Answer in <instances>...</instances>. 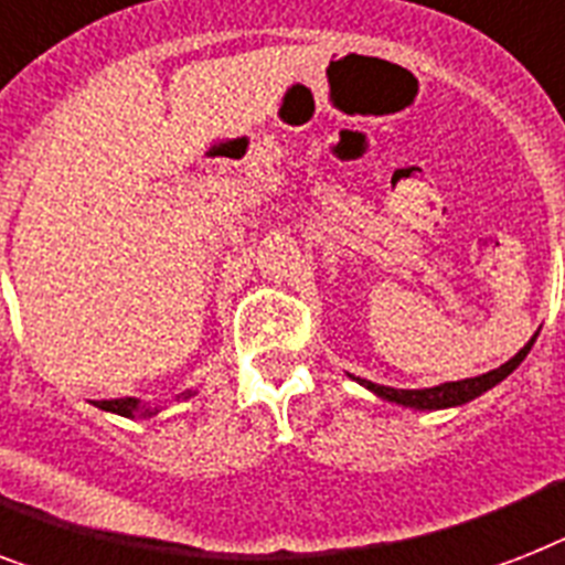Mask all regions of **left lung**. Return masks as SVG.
<instances>
[{
	"mask_svg": "<svg viewBox=\"0 0 565 565\" xmlns=\"http://www.w3.org/2000/svg\"><path fill=\"white\" fill-rule=\"evenodd\" d=\"M534 339L525 348H522L520 354L511 356L505 365H499V369L488 371V374H479V377H467V380H456V383H441V386H433V388H392V386H377V383H371V380H360L362 386L374 392L377 397L383 401H392V403H401V406H412V409H449V406H461V403H470L473 397L484 394L488 388H493L497 383L511 374L525 354L531 351L534 345Z\"/></svg>",
	"mask_w": 565,
	"mask_h": 565,
	"instance_id": "left-lung-1",
	"label": "left lung"
}]
</instances>
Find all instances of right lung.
Segmentation results:
<instances>
[{
	"label": "right lung",
	"mask_w": 565,
	"mask_h": 565,
	"mask_svg": "<svg viewBox=\"0 0 565 565\" xmlns=\"http://www.w3.org/2000/svg\"><path fill=\"white\" fill-rule=\"evenodd\" d=\"M194 392H185L182 397H191ZM95 406L104 412H116L121 417H153L159 409H150V406H141L136 397H118V401H95Z\"/></svg>",
	"instance_id": "obj_1"
}]
</instances>
